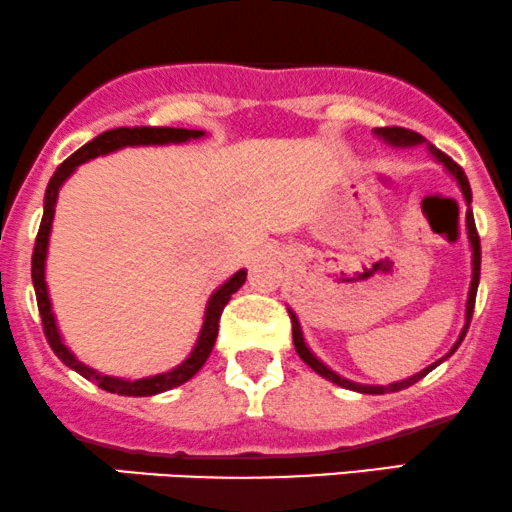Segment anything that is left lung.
I'll return each mask as SVG.
<instances>
[{"label": "left lung", "mask_w": 512, "mask_h": 512, "mask_svg": "<svg viewBox=\"0 0 512 512\" xmlns=\"http://www.w3.org/2000/svg\"><path fill=\"white\" fill-rule=\"evenodd\" d=\"M374 134H376L378 138H381V141H386L388 146H393V148L426 146V150H429V153L434 155L436 162H441V165L448 170L450 177H453L455 182H458L462 196H465V203H467V206H470V203H472V189H470V182H467L465 172H462V167L455 165V162L450 160L446 153H441V150H438L436 146H431V143L426 141L424 136H419L417 131L402 129V126H383V129H374ZM465 227H467V239H470V251H472V280H470V290H467V302H465V326H462L458 340L453 342V347H450V350H448L446 354H443V357L438 359V362L429 364V366H426V369H422V371H419V374H414V376H410V378H402V381L388 383V386H369V383L350 381V378L340 376L338 371L330 369L328 364H323L321 359H318L316 354L311 352V347L306 345V340H304V330H302V323H299L297 314H294L292 309H287V311H290V318H292V340H294V347H297V354H299V357H302V362H304L306 366H311V369H314L318 376H323V378H326V381L335 383V386L347 388V390H354V393H366V395L398 393V390L410 388V386H414V383H417V381H422V378H424L426 374H429V371H434L438 364L446 362L450 354L458 350L460 342L465 340L467 328H470L472 311H474V297H477V287H479V266H482V249H479V234H477V227H474V215H472V210H467V215H465Z\"/></svg>", "instance_id": "1"}]
</instances>
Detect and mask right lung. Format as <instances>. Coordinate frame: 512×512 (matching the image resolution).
Here are the masks:
<instances>
[{
    "mask_svg": "<svg viewBox=\"0 0 512 512\" xmlns=\"http://www.w3.org/2000/svg\"><path fill=\"white\" fill-rule=\"evenodd\" d=\"M206 136V131L198 129H172V126H122V129H110L105 134L95 136L93 141H88L86 146L78 148L71 158H66L62 165L57 167V172L52 174L50 184H47L45 191V203H42V222L38 230V239H35L33 249V287L35 297H38V309L42 316V328H45L47 342L62 362L74 369L76 374H81L88 381L98 383L102 390L114 395H126V398H146V395H158L165 393V390H172L182 383L189 381L191 376L198 374L206 359L213 352L215 338H218V321L225 304L230 302V297L239 287L246 282V270H237L232 278H227L220 287H215L213 294L208 297L206 311H203V326L198 330V338L191 347V352L186 354L184 362L172 366L170 371H162V374L155 376H143V378H122V376H107L102 371L93 369V366L78 362V357L69 350L62 338V330L57 326V316L52 311V299L50 290H47L45 280V268H47V251H50V234H52V220H54V206H57L59 191L66 179L71 177L78 170V165L83 162L95 160L98 155H110L117 153L122 148H136V146H179V143L196 141V138Z\"/></svg>",
    "mask_w": 512,
    "mask_h": 512,
    "instance_id": "1",
    "label": "right lung"
}]
</instances>
